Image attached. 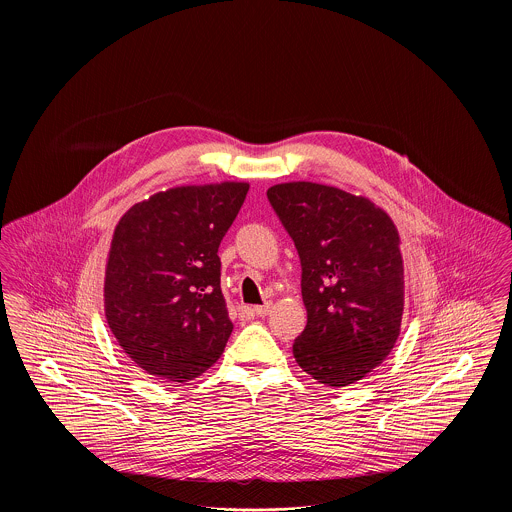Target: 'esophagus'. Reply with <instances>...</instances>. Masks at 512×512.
<instances>
[{
    "instance_id": "1",
    "label": "esophagus",
    "mask_w": 512,
    "mask_h": 512,
    "mask_svg": "<svg viewBox=\"0 0 512 512\" xmlns=\"http://www.w3.org/2000/svg\"><path fill=\"white\" fill-rule=\"evenodd\" d=\"M270 309H272V305L270 303H265V305H255L253 309H249L253 315H257V317H267L268 313H270Z\"/></svg>"
}]
</instances>
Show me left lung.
I'll list each match as a JSON object with an SVG mask.
<instances>
[{"mask_svg":"<svg viewBox=\"0 0 512 512\" xmlns=\"http://www.w3.org/2000/svg\"><path fill=\"white\" fill-rule=\"evenodd\" d=\"M301 259L307 326L297 365L330 388L355 384L390 355L403 317L399 234L370 199L315 182L268 188Z\"/></svg>","mask_w":512,"mask_h":512,"instance_id":"left-lung-1","label":"left lung"}]
</instances>
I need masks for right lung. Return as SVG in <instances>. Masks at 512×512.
Wrapping results in <instances>:
<instances>
[{"label":"right lung","mask_w":512,"mask_h":512,"mask_svg":"<svg viewBox=\"0 0 512 512\" xmlns=\"http://www.w3.org/2000/svg\"><path fill=\"white\" fill-rule=\"evenodd\" d=\"M249 184L180 186L119 220L105 268V317L124 353L165 382L219 361L232 334L220 290L219 245Z\"/></svg>","instance_id":"1"}]
</instances>
